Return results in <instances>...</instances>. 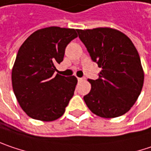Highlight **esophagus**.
Listing matches in <instances>:
<instances>
[{"label": "esophagus", "mask_w": 151, "mask_h": 151, "mask_svg": "<svg viewBox=\"0 0 151 151\" xmlns=\"http://www.w3.org/2000/svg\"><path fill=\"white\" fill-rule=\"evenodd\" d=\"M77 80L79 81H82V80H84V78H81V77H77Z\"/></svg>", "instance_id": "1"}]
</instances>
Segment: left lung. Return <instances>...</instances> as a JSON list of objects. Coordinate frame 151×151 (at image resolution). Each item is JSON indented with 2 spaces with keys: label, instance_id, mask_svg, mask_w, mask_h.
Returning a JSON list of instances; mask_svg holds the SVG:
<instances>
[{
  "label": "left lung",
  "instance_id": "obj_1",
  "mask_svg": "<svg viewBox=\"0 0 151 151\" xmlns=\"http://www.w3.org/2000/svg\"><path fill=\"white\" fill-rule=\"evenodd\" d=\"M91 59L101 68L91 90L83 97L92 113L106 119L127 113L142 91L145 74L132 40L109 27L76 30Z\"/></svg>",
  "mask_w": 151,
  "mask_h": 151
}]
</instances>
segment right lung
Returning a JSON list of instances; mask_svg holds the SVG:
<instances>
[{"instance_id": "right-lung-1", "label": "right lung", "mask_w": 151, "mask_h": 151, "mask_svg": "<svg viewBox=\"0 0 151 151\" xmlns=\"http://www.w3.org/2000/svg\"><path fill=\"white\" fill-rule=\"evenodd\" d=\"M77 37L75 29L50 27L31 34L19 49L12 85L22 110L34 119L53 121L64 113L74 95L76 76L57 74L66 46Z\"/></svg>"}]
</instances>
